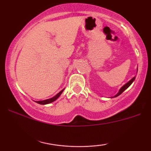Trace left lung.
Wrapping results in <instances>:
<instances>
[{
  "instance_id": "left-lung-1",
  "label": "left lung",
  "mask_w": 151,
  "mask_h": 151,
  "mask_svg": "<svg viewBox=\"0 0 151 151\" xmlns=\"http://www.w3.org/2000/svg\"><path fill=\"white\" fill-rule=\"evenodd\" d=\"M135 78H136V77H133V78H132V79H131V80H130V81H129V82H128V83H126V84L125 85H124V86H123L121 88V89L119 90V93H118L116 95H115V97H116V96H119V95L121 94V93H122L123 92H124V91H125V90H126V89H127V88L129 87V86L130 85H131V84H132V83H133V81L135 80Z\"/></svg>"
}]
</instances>
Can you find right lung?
<instances>
[{
    "label": "right lung",
    "instance_id": "obj_1",
    "mask_svg": "<svg viewBox=\"0 0 151 151\" xmlns=\"http://www.w3.org/2000/svg\"><path fill=\"white\" fill-rule=\"evenodd\" d=\"M64 89H62L60 92H59L58 94L56 95V96H55L54 97L51 98V99H46V100H43V101H36L37 104H50V103H52V102H53L54 101H55V100L58 99L59 96L61 95V93L63 92Z\"/></svg>",
    "mask_w": 151,
    "mask_h": 151
}]
</instances>
